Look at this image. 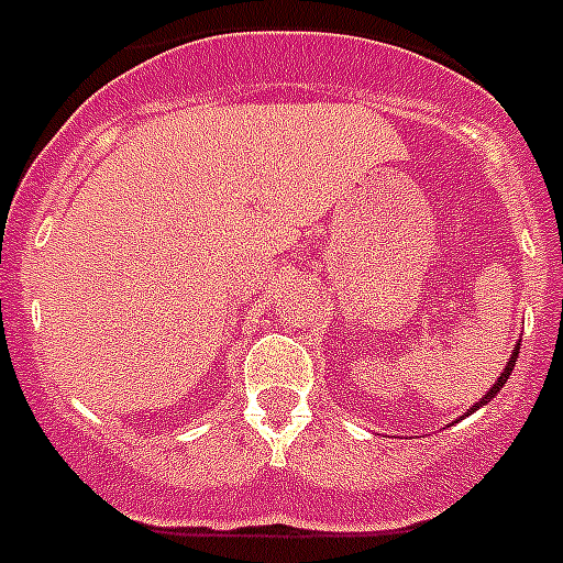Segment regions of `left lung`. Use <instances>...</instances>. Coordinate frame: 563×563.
I'll use <instances>...</instances> for the list:
<instances>
[{"label": "left lung", "instance_id": "1", "mask_svg": "<svg viewBox=\"0 0 563 563\" xmlns=\"http://www.w3.org/2000/svg\"><path fill=\"white\" fill-rule=\"evenodd\" d=\"M519 345H522V340H519V343H517V349H514V354H510V357H508V365H505V368H503V374H499V376H497V383H494V385H492V390H488V394H486V396H483V399H481V401H477V405H472V407H468V412H474V410H481V407H483V405H488V401H492V399H494V396H497V394H499V390H503V385H505V383H508V376H510V371H514V365H517V357H519Z\"/></svg>", "mask_w": 563, "mask_h": 563}]
</instances>
